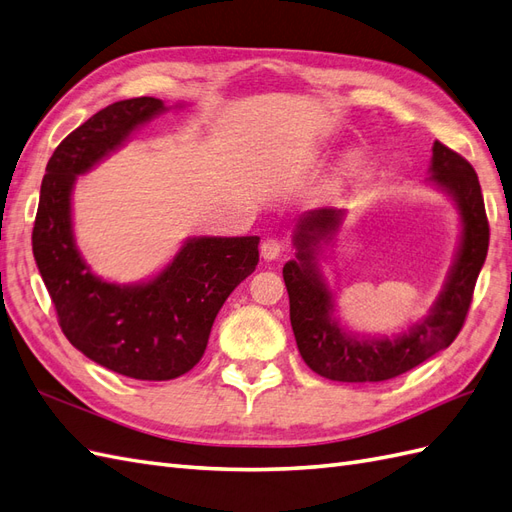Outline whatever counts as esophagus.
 <instances>
[{
    "mask_svg": "<svg viewBox=\"0 0 512 512\" xmlns=\"http://www.w3.org/2000/svg\"><path fill=\"white\" fill-rule=\"evenodd\" d=\"M283 242L281 240H277V238H268V240H264L261 242V257H264L266 261H274V259H279L281 257V253H283Z\"/></svg>",
    "mask_w": 512,
    "mask_h": 512,
    "instance_id": "esophagus-1",
    "label": "esophagus"
}]
</instances>
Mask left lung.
Listing matches in <instances>:
<instances>
[{
	"mask_svg": "<svg viewBox=\"0 0 512 512\" xmlns=\"http://www.w3.org/2000/svg\"><path fill=\"white\" fill-rule=\"evenodd\" d=\"M428 181L456 203L461 214V244L428 316L393 337L357 335L346 331L335 318V296L322 277L320 255L342 227L346 209L318 207L298 218L296 259L283 266V279L290 294V320L298 352L316 374L339 383L389 381L448 348L463 329L489 251L482 190L476 170L465 157L439 140L432 144Z\"/></svg>",
	"mask_w": 512,
	"mask_h": 512,
	"instance_id": "1",
	"label": "left lung"
}]
</instances>
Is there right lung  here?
I'll return each mask as SVG.
<instances>
[{
    "label": "right lung",
    "instance_id": "obj_1",
    "mask_svg": "<svg viewBox=\"0 0 512 512\" xmlns=\"http://www.w3.org/2000/svg\"><path fill=\"white\" fill-rule=\"evenodd\" d=\"M162 99L116 101L64 138L47 162L32 231L38 272L69 342L103 368L138 381H170L201 361L229 294L259 261V238H188L153 279L119 285L97 277L77 248L71 194L77 175L121 149L166 112Z\"/></svg>",
    "mask_w": 512,
    "mask_h": 512
}]
</instances>
